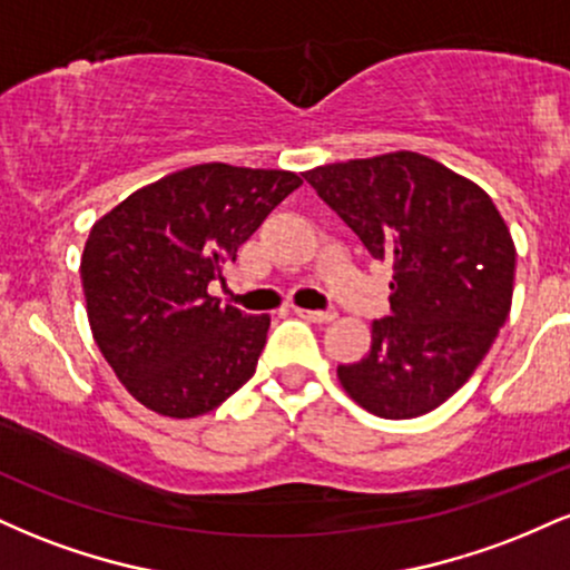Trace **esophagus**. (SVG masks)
<instances>
[{"instance_id":"esophagus-1","label":"esophagus","mask_w":570,"mask_h":570,"mask_svg":"<svg viewBox=\"0 0 570 570\" xmlns=\"http://www.w3.org/2000/svg\"><path fill=\"white\" fill-rule=\"evenodd\" d=\"M294 313L307 318V322H313V324H330L337 318V311H305V307H294Z\"/></svg>"}]
</instances>
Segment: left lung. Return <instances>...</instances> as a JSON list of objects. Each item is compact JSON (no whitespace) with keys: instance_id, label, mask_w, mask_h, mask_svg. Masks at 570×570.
<instances>
[{"instance_id":"left-lung-1","label":"left lung","mask_w":570,"mask_h":570,"mask_svg":"<svg viewBox=\"0 0 570 570\" xmlns=\"http://www.w3.org/2000/svg\"><path fill=\"white\" fill-rule=\"evenodd\" d=\"M303 176L372 257L394 267L391 316L372 322L364 358L340 364V385L377 417L426 415L472 377L507 322V222L472 179L407 149Z\"/></svg>"}]
</instances>
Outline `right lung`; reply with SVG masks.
<instances>
[{
  "instance_id": "obj_1",
  "label": "right lung",
  "mask_w": 570,
  "mask_h": 570,
  "mask_svg": "<svg viewBox=\"0 0 570 570\" xmlns=\"http://www.w3.org/2000/svg\"><path fill=\"white\" fill-rule=\"evenodd\" d=\"M299 185L292 171L203 163L136 189L90 227V332L136 402L198 417L254 375L271 316L219 305L208 284Z\"/></svg>"
}]
</instances>
